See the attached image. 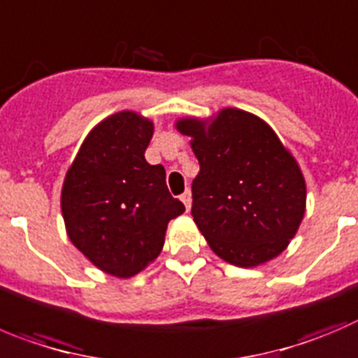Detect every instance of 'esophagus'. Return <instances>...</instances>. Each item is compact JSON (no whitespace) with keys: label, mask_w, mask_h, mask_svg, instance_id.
Returning <instances> with one entry per match:
<instances>
[{"label":"esophagus","mask_w":358,"mask_h":358,"mask_svg":"<svg viewBox=\"0 0 358 358\" xmlns=\"http://www.w3.org/2000/svg\"><path fill=\"white\" fill-rule=\"evenodd\" d=\"M180 199L183 201V205H185L187 210H190V205H192V196H190V190H185L182 196H180Z\"/></svg>","instance_id":"esophagus-1"}]
</instances>
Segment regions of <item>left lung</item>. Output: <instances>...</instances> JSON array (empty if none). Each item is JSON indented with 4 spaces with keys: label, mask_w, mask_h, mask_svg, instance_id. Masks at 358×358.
Segmentation results:
<instances>
[{
    "label": "left lung",
    "mask_w": 358,
    "mask_h": 358,
    "mask_svg": "<svg viewBox=\"0 0 358 358\" xmlns=\"http://www.w3.org/2000/svg\"><path fill=\"white\" fill-rule=\"evenodd\" d=\"M176 127L199 160L190 213L213 252L243 268L279 256L302 222L306 182L275 132L240 109Z\"/></svg>",
    "instance_id": "left-lung-1"
}]
</instances>
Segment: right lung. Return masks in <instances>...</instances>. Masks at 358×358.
Segmentation results:
<instances>
[{"mask_svg":"<svg viewBox=\"0 0 358 358\" xmlns=\"http://www.w3.org/2000/svg\"><path fill=\"white\" fill-rule=\"evenodd\" d=\"M153 123L132 111L100 122L83 143L62 190L72 243L95 266L132 277L160 255L168 222L185 206L169 194L164 166L146 162Z\"/></svg>","mask_w":358,"mask_h":358,"instance_id":"obj_1","label":"right lung"}]
</instances>
